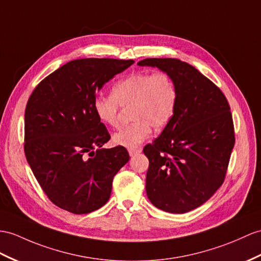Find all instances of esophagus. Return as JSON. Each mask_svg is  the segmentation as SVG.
Returning a JSON list of instances; mask_svg holds the SVG:
<instances>
[{
    "mask_svg": "<svg viewBox=\"0 0 261 261\" xmlns=\"http://www.w3.org/2000/svg\"><path fill=\"white\" fill-rule=\"evenodd\" d=\"M139 152H142V148H132V149H128L129 156L137 155V154H139Z\"/></svg>",
    "mask_w": 261,
    "mask_h": 261,
    "instance_id": "1",
    "label": "esophagus"
}]
</instances>
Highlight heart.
<instances>
[{
	"label": "heart",
	"instance_id": "1",
	"mask_svg": "<svg viewBox=\"0 0 261 261\" xmlns=\"http://www.w3.org/2000/svg\"><path fill=\"white\" fill-rule=\"evenodd\" d=\"M178 91L173 77L165 72H136L118 81L113 94L97 95L93 109L99 122L111 127L118 125L119 109L132 106L134 123L113 136V142L126 148H136L151 133V126H166L177 107Z\"/></svg>",
	"mask_w": 261,
	"mask_h": 261
}]
</instances>
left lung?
I'll return each mask as SVG.
<instances>
[{
  "label": "left lung",
  "instance_id": "obj_1",
  "mask_svg": "<svg viewBox=\"0 0 261 261\" xmlns=\"http://www.w3.org/2000/svg\"><path fill=\"white\" fill-rule=\"evenodd\" d=\"M137 65L169 74L178 91L174 116L143 150L149 161L146 193L164 212H190L224 182L234 145L229 104L211 80L186 62L146 59Z\"/></svg>",
  "mask_w": 261,
  "mask_h": 261
}]
</instances>
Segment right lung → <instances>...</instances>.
Segmentation results:
<instances>
[{
  "label": "right lung",
  "instance_id": "right-lung-1",
  "mask_svg": "<svg viewBox=\"0 0 261 261\" xmlns=\"http://www.w3.org/2000/svg\"><path fill=\"white\" fill-rule=\"evenodd\" d=\"M134 63L71 61L44 79L30 96L24 116L25 156L57 207L81 215L109 201L114 176L129 155L123 146L101 148L111 136L93 103L105 83Z\"/></svg>",
  "mask_w": 261,
  "mask_h": 261
}]
</instances>
